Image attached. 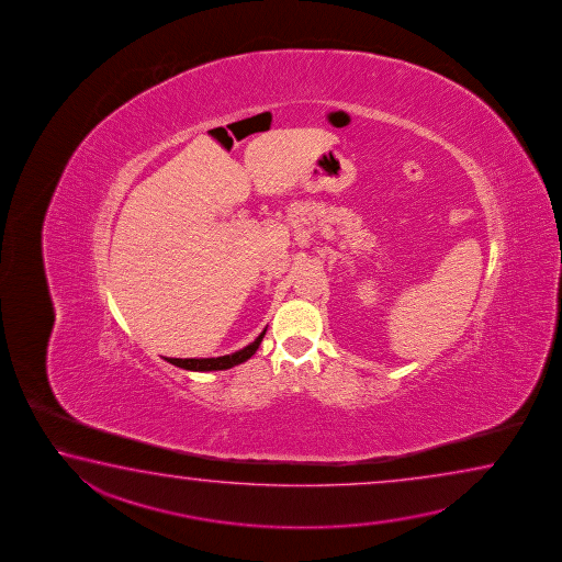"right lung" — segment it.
I'll list each match as a JSON object with an SVG mask.
<instances>
[{
    "mask_svg": "<svg viewBox=\"0 0 562 562\" xmlns=\"http://www.w3.org/2000/svg\"><path fill=\"white\" fill-rule=\"evenodd\" d=\"M263 336H266V330L259 334L256 340L248 344L246 348H241L238 352L228 353V356H220V358H184V360H182V358H167V362L177 366V368H182V370L191 371L229 370V368H234V366L249 360V358L257 352V348H259V344L263 340Z\"/></svg>",
    "mask_w": 562,
    "mask_h": 562,
    "instance_id": "right-lung-1",
    "label": "right lung"
}]
</instances>
